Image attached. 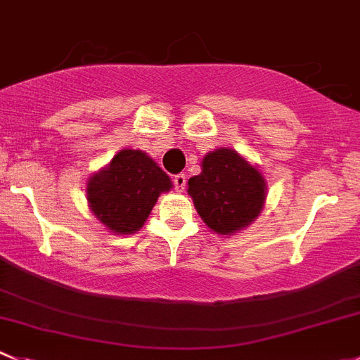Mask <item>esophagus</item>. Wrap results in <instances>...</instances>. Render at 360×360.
<instances>
[{
	"label": "esophagus",
	"mask_w": 360,
	"mask_h": 360,
	"mask_svg": "<svg viewBox=\"0 0 360 360\" xmlns=\"http://www.w3.org/2000/svg\"><path fill=\"white\" fill-rule=\"evenodd\" d=\"M174 186H176L177 191H183L184 186H186V174H177L174 176Z\"/></svg>",
	"instance_id": "34e87169"
}]
</instances>
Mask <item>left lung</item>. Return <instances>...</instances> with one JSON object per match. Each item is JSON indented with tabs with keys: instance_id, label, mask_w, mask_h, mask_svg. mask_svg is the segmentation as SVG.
I'll return each mask as SVG.
<instances>
[{
	"instance_id": "8db88e82",
	"label": "left lung",
	"mask_w": 360,
	"mask_h": 360,
	"mask_svg": "<svg viewBox=\"0 0 360 360\" xmlns=\"http://www.w3.org/2000/svg\"><path fill=\"white\" fill-rule=\"evenodd\" d=\"M188 193L205 225L230 236L260 214L265 204V179L239 153L221 148L204 156L202 172L188 181Z\"/></svg>"
}]
</instances>
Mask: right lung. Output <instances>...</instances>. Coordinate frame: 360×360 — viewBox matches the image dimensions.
I'll return each instance as SVG.
<instances>
[{"instance_id": "add662e5", "label": "right lung", "mask_w": 360, "mask_h": 360, "mask_svg": "<svg viewBox=\"0 0 360 360\" xmlns=\"http://www.w3.org/2000/svg\"><path fill=\"white\" fill-rule=\"evenodd\" d=\"M172 181L158 163L139 149H123L105 169L87 181V202L93 214L114 233L128 236L144 225L160 193Z\"/></svg>"}]
</instances>
